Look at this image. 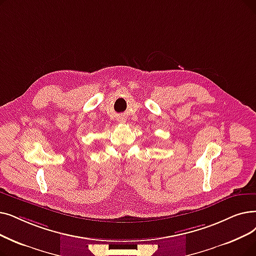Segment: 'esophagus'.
Returning a JSON list of instances; mask_svg holds the SVG:
<instances>
[{
    "label": "esophagus",
    "instance_id": "obj_1",
    "mask_svg": "<svg viewBox=\"0 0 256 256\" xmlns=\"http://www.w3.org/2000/svg\"><path fill=\"white\" fill-rule=\"evenodd\" d=\"M122 122H124V121H122Z\"/></svg>",
    "mask_w": 256,
    "mask_h": 256
}]
</instances>
